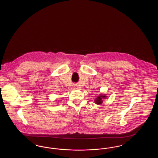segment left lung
Masks as SVG:
<instances>
[{
  "instance_id": "1",
  "label": "left lung",
  "mask_w": 158,
  "mask_h": 158,
  "mask_svg": "<svg viewBox=\"0 0 158 158\" xmlns=\"http://www.w3.org/2000/svg\"><path fill=\"white\" fill-rule=\"evenodd\" d=\"M106 97V96H105V95H100L98 98L95 100V102L97 104H101L103 102L102 101L103 99H105Z\"/></svg>"
}]
</instances>
